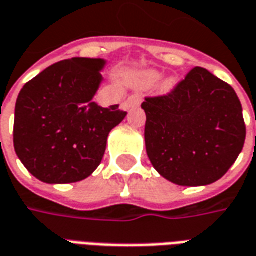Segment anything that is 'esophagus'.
Segmentation results:
<instances>
[{
    "label": "esophagus",
    "instance_id": "obj_1",
    "mask_svg": "<svg viewBox=\"0 0 256 256\" xmlns=\"http://www.w3.org/2000/svg\"><path fill=\"white\" fill-rule=\"evenodd\" d=\"M140 102H141L140 96H132V97H128V100L126 101V105H128V108H134V106H138Z\"/></svg>",
    "mask_w": 256,
    "mask_h": 256
}]
</instances>
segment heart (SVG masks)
I'll return each instance as SVG.
<instances>
[{
    "mask_svg": "<svg viewBox=\"0 0 256 256\" xmlns=\"http://www.w3.org/2000/svg\"><path fill=\"white\" fill-rule=\"evenodd\" d=\"M159 78H160V72H158L156 69H146L134 78V84L138 87H148V86L155 84ZM176 86H178V78L174 76H169L162 80L159 88H160V92L169 94L176 88Z\"/></svg>",
    "mask_w": 256,
    "mask_h": 256,
    "instance_id": "heart-1",
    "label": "heart"
}]
</instances>
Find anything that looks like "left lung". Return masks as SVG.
I'll return each instance as SVG.
<instances>
[{
    "instance_id": "left-lung-1",
    "label": "left lung",
    "mask_w": 256,
    "mask_h": 256,
    "mask_svg": "<svg viewBox=\"0 0 256 256\" xmlns=\"http://www.w3.org/2000/svg\"><path fill=\"white\" fill-rule=\"evenodd\" d=\"M146 146L162 178L208 186L233 166L246 141L242 106L232 86L194 68L170 94L146 98Z\"/></svg>"
}]
</instances>
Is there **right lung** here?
Here are the masks:
<instances>
[{"instance_id": "add662e5", "label": "right lung", "mask_w": 256, "mask_h": 256, "mask_svg": "<svg viewBox=\"0 0 256 256\" xmlns=\"http://www.w3.org/2000/svg\"><path fill=\"white\" fill-rule=\"evenodd\" d=\"M106 60L72 58L50 66L18 96L14 146L36 178L48 184L82 182L102 160L110 130L126 118L119 105L92 101Z\"/></svg>"}]
</instances>
